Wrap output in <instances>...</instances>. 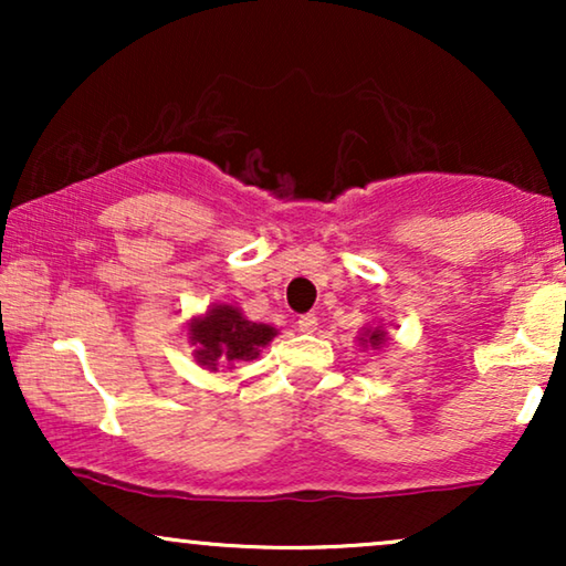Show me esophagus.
Returning <instances> with one entry per match:
<instances>
[{"mask_svg":"<svg viewBox=\"0 0 566 566\" xmlns=\"http://www.w3.org/2000/svg\"><path fill=\"white\" fill-rule=\"evenodd\" d=\"M296 324H298L301 332L312 335V332H316V324H319V319H316V314H301Z\"/></svg>","mask_w":566,"mask_h":566,"instance_id":"34e87169","label":"esophagus"}]
</instances>
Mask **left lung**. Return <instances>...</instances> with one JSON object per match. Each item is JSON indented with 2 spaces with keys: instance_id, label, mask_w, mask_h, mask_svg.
<instances>
[{
  "instance_id": "left-lung-1",
  "label": "left lung",
  "mask_w": 566,
  "mask_h": 566,
  "mask_svg": "<svg viewBox=\"0 0 566 566\" xmlns=\"http://www.w3.org/2000/svg\"><path fill=\"white\" fill-rule=\"evenodd\" d=\"M384 343H386V332H384L381 327L366 329V332H363V335H360V345H363V347H374V350H376V347H381Z\"/></svg>"
}]
</instances>
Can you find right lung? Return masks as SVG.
<instances>
[{
	"label": "right lung",
	"mask_w": 566,
	"mask_h": 566,
	"mask_svg": "<svg viewBox=\"0 0 566 566\" xmlns=\"http://www.w3.org/2000/svg\"><path fill=\"white\" fill-rule=\"evenodd\" d=\"M190 343L196 345V360L216 370L219 366L252 360L277 332L270 324L250 322L237 306H211L203 316L190 319Z\"/></svg>",
	"instance_id": "obj_1"
}]
</instances>
